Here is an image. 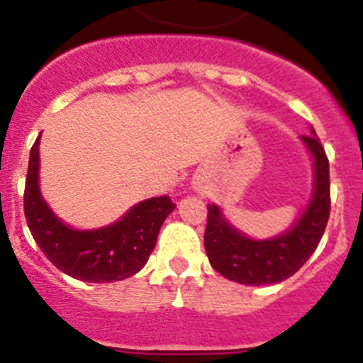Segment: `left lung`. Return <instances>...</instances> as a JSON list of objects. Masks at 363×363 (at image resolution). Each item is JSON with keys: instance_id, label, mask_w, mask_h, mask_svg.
Segmentation results:
<instances>
[{"instance_id": "8db88e82", "label": "left lung", "mask_w": 363, "mask_h": 363, "mask_svg": "<svg viewBox=\"0 0 363 363\" xmlns=\"http://www.w3.org/2000/svg\"><path fill=\"white\" fill-rule=\"evenodd\" d=\"M301 143L313 160V191L293 225L271 238H251L230 223L220 205H207L205 252L214 271L243 285H274L293 277L316 251L331 209L329 162L311 127Z\"/></svg>"}]
</instances>
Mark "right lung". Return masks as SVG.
<instances>
[{"instance_id":"add662e5","label":"right lung","mask_w":363,"mask_h":363,"mask_svg":"<svg viewBox=\"0 0 363 363\" xmlns=\"http://www.w3.org/2000/svg\"><path fill=\"white\" fill-rule=\"evenodd\" d=\"M40 138L30 149L25 184V216L32 238L60 271L76 280L111 284L134 277L145 267L163 221L176 205L167 194L147 198L108 225L76 229L57 218L41 194Z\"/></svg>"}]
</instances>
